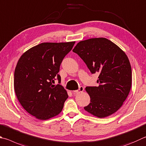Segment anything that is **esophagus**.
<instances>
[{"label":"esophagus","mask_w":146,"mask_h":146,"mask_svg":"<svg viewBox=\"0 0 146 146\" xmlns=\"http://www.w3.org/2000/svg\"><path fill=\"white\" fill-rule=\"evenodd\" d=\"M84 87L80 86V87H79V89H78V90H76V91H74L73 92H75V93H80V92H83V91H84Z\"/></svg>","instance_id":"1"}]
</instances>
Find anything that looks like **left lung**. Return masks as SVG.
<instances>
[{"mask_svg":"<svg viewBox=\"0 0 146 146\" xmlns=\"http://www.w3.org/2000/svg\"><path fill=\"white\" fill-rule=\"evenodd\" d=\"M77 54L92 73L100 75L97 87H86L91 101L84 107L95 117L113 114L123 105L131 87V68L126 54L105 38H91L76 44Z\"/></svg>","mask_w":146,"mask_h":146,"instance_id":"left-lung-1","label":"left lung"}]
</instances>
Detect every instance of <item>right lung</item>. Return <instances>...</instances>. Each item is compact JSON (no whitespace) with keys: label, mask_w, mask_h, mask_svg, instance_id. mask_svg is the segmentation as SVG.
Returning <instances> with one entry per match:
<instances>
[{"label":"right lung","mask_w":146,"mask_h":146,"mask_svg":"<svg viewBox=\"0 0 146 146\" xmlns=\"http://www.w3.org/2000/svg\"><path fill=\"white\" fill-rule=\"evenodd\" d=\"M75 41L42 43L23 53L14 74V89L21 105L31 115L47 120L59 114L68 98L60 84V65Z\"/></svg>","instance_id":"obj_1"}]
</instances>
